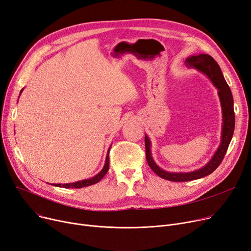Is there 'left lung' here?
<instances>
[{"mask_svg":"<svg viewBox=\"0 0 251 251\" xmlns=\"http://www.w3.org/2000/svg\"><path fill=\"white\" fill-rule=\"evenodd\" d=\"M185 64L190 68H196L201 72L207 75L213 84L218 88L219 97L221 100L223 109V129H222V142L219 147V149L215 153L214 157L209 163L204 167L188 173H170L159 168L152 159L150 151V141L149 138L145 136V147H146V159L148 161L150 168L161 178L169 180V181H190L204 177L212 172H214L221 162L223 161L226 152L228 150L229 144L233 137L234 127H235V114L233 108V96L230 88L224 79V76L221 71L219 65L214 58L209 54H199L189 56L185 60Z\"/></svg>","mask_w":251,"mask_h":251,"instance_id":"1","label":"left lung"}]
</instances>
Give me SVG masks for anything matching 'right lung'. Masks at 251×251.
<instances>
[{
  "label": "right lung",
  "mask_w": 251,
  "mask_h": 251,
  "mask_svg": "<svg viewBox=\"0 0 251 251\" xmlns=\"http://www.w3.org/2000/svg\"><path fill=\"white\" fill-rule=\"evenodd\" d=\"M22 92V90H21ZM20 92V93H21ZM110 150V148H109ZM109 150H108V153H107V156H106V160H105V164H104V167H103V169L97 174L95 175L94 177L92 178H89V179H85V180H81V181H78V182H74V183H67V184H53L55 186H58V187H64V188H82V187H86V186H89V185H92V184H95L97 182H99L103 177H104V175L107 173L108 171V168H109Z\"/></svg>",
  "instance_id": "obj_1"
}]
</instances>
